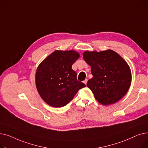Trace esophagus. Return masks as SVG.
<instances>
[{
  "mask_svg": "<svg viewBox=\"0 0 148 148\" xmlns=\"http://www.w3.org/2000/svg\"><path fill=\"white\" fill-rule=\"evenodd\" d=\"M87 82H88V79H85V80L83 81V83H84L85 84H86Z\"/></svg>",
  "mask_w": 148,
  "mask_h": 148,
  "instance_id": "obj_1",
  "label": "esophagus"
}]
</instances>
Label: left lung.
Listing matches in <instances>:
<instances>
[{
  "label": "left lung",
  "mask_w": 148,
  "mask_h": 148,
  "mask_svg": "<svg viewBox=\"0 0 148 148\" xmlns=\"http://www.w3.org/2000/svg\"><path fill=\"white\" fill-rule=\"evenodd\" d=\"M93 75L86 86L98 101L104 106L118 102L125 95L131 83V71L127 62L110 49L83 53Z\"/></svg>",
  "instance_id": "1"
}]
</instances>
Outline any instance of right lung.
<instances>
[{
  "label": "right lung",
  "instance_id": "add662e5",
  "mask_svg": "<svg viewBox=\"0 0 148 148\" xmlns=\"http://www.w3.org/2000/svg\"><path fill=\"white\" fill-rule=\"evenodd\" d=\"M80 58L73 50H56L38 65L35 74L36 89L41 98L53 107L66 106L79 89L86 86L77 80L72 65Z\"/></svg>",
  "mask_w": 148,
  "mask_h": 148
}]
</instances>
